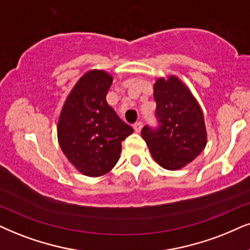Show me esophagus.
I'll list each match as a JSON object with an SVG mask.
<instances>
[{"mask_svg": "<svg viewBox=\"0 0 250 250\" xmlns=\"http://www.w3.org/2000/svg\"><path fill=\"white\" fill-rule=\"evenodd\" d=\"M142 128H143V123H142L141 121L136 122L135 125H134V129H135V131H136V132H141Z\"/></svg>", "mask_w": 250, "mask_h": 250, "instance_id": "1", "label": "esophagus"}]
</instances>
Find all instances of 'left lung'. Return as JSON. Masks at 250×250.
Masks as SVG:
<instances>
[{"instance_id":"8db88e82","label":"left lung","mask_w":250,"mask_h":250,"mask_svg":"<svg viewBox=\"0 0 250 250\" xmlns=\"http://www.w3.org/2000/svg\"><path fill=\"white\" fill-rule=\"evenodd\" d=\"M153 97L160 125L156 130L144 127L142 138L158 165L169 170L181 169L207 145L203 110L190 88L175 75L158 78Z\"/></svg>"}]
</instances>
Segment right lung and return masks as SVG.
Masks as SVG:
<instances>
[{
	"instance_id": "1",
	"label": "right lung",
	"mask_w": 250,
	"mask_h": 250,
	"mask_svg": "<svg viewBox=\"0 0 250 250\" xmlns=\"http://www.w3.org/2000/svg\"><path fill=\"white\" fill-rule=\"evenodd\" d=\"M109 72L88 70L65 98L58 119V141L78 172L90 178L105 175L118 163L122 141L134 132L106 102Z\"/></svg>"
}]
</instances>
